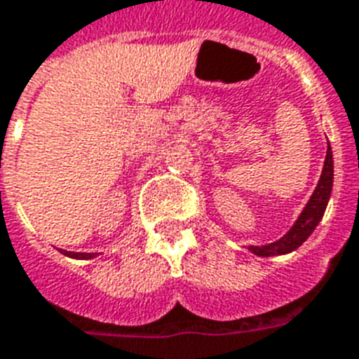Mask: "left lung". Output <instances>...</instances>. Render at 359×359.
<instances>
[{"instance_id": "left-lung-1", "label": "left lung", "mask_w": 359, "mask_h": 359, "mask_svg": "<svg viewBox=\"0 0 359 359\" xmlns=\"http://www.w3.org/2000/svg\"><path fill=\"white\" fill-rule=\"evenodd\" d=\"M332 186H333V152L332 147H327V152H325V161L324 169H322V175H320L318 186L314 188L313 196L309 199L307 207L303 209V212L299 215V218L295 220V224L292 226L288 233L280 237L275 243H269V245L264 246H248V250L256 256H262V258H267V256H280V254H288L295 248H299L305 241L309 239V235L313 233L314 228L318 226V222L324 216V210L327 207V201H330V196H332Z\"/></svg>"}]
</instances>
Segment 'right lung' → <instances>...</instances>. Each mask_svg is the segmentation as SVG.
I'll return each instance as SVG.
<instances>
[{
    "instance_id": "right-lung-1",
    "label": "right lung",
    "mask_w": 359,
    "mask_h": 359,
    "mask_svg": "<svg viewBox=\"0 0 359 359\" xmlns=\"http://www.w3.org/2000/svg\"><path fill=\"white\" fill-rule=\"evenodd\" d=\"M62 254H65V256H69V258H76V259H92L94 256H97V254H86V252H67V250H60Z\"/></svg>"
}]
</instances>
